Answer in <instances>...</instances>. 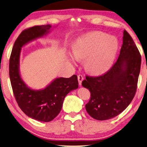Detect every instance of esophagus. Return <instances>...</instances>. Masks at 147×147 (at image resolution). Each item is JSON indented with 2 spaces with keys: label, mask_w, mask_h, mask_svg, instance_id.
<instances>
[{
  "label": "esophagus",
  "mask_w": 147,
  "mask_h": 147,
  "mask_svg": "<svg viewBox=\"0 0 147 147\" xmlns=\"http://www.w3.org/2000/svg\"><path fill=\"white\" fill-rule=\"evenodd\" d=\"M77 78H78V81H79V84L80 86L82 85V82L83 80H84V77H82V76L81 75H79L78 77H77Z\"/></svg>",
  "instance_id": "esophagus-1"
}]
</instances>
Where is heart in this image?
<instances>
[{
  "label": "heart",
  "mask_w": 147,
  "mask_h": 147,
  "mask_svg": "<svg viewBox=\"0 0 147 147\" xmlns=\"http://www.w3.org/2000/svg\"><path fill=\"white\" fill-rule=\"evenodd\" d=\"M119 48L118 39L106 32L93 31L82 36L73 46L70 59H85L86 70L91 74H101L109 70Z\"/></svg>",
  "instance_id": "heart-1"
}]
</instances>
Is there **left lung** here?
Returning <instances> with one entry per match:
<instances>
[{
	"label": "left lung",
	"mask_w": 147,
	"mask_h": 147,
	"mask_svg": "<svg viewBox=\"0 0 147 147\" xmlns=\"http://www.w3.org/2000/svg\"><path fill=\"white\" fill-rule=\"evenodd\" d=\"M142 58L133 40L123 30V44L112 68L102 76H86L83 87L91 93L86 109L91 117L106 120L117 117L132 102L137 89Z\"/></svg>",
	"instance_id": "8db88e82"
}]
</instances>
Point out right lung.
<instances>
[{"label": "right lung", "mask_w": 147, "mask_h": 147, "mask_svg": "<svg viewBox=\"0 0 147 147\" xmlns=\"http://www.w3.org/2000/svg\"><path fill=\"white\" fill-rule=\"evenodd\" d=\"M51 25L36 26L22 31L14 43L9 59V77L16 102L25 114L34 120L49 122L60 113L65 97L78 88L76 75L70 78L59 77L44 89L33 90L27 86L20 74V56L22 47L51 31Z\"/></svg>", "instance_id": "1"}]
</instances>
